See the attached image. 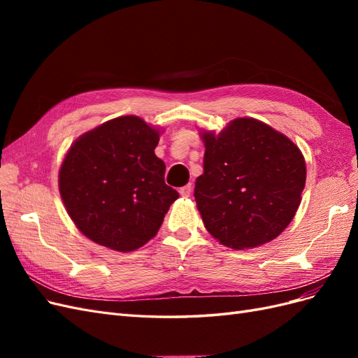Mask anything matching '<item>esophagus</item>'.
<instances>
[{
    "label": "esophagus",
    "instance_id": "34e87169",
    "mask_svg": "<svg viewBox=\"0 0 358 358\" xmlns=\"http://www.w3.org/2000/svg\"><path fill=\"white\" fill-rule=\"evenodd\" d=\"M191 191H192V187L188 183V185L182 187V188L179 189V194H180L182 197H189V196H191Z\"/></svg>",
    "mask_w": 358,
    "mask_h": 358
}]
</instances>
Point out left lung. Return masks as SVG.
Instances as JSON below:
<instances>
[{
    "mask_svg": "<svg viewBox=\"0 0 358 358\" xmlns=\"http://www.w3.org/2000/svg\"><path fill=\"white\" fill-rule=\"evenodd\" d=\"M203 175L194 197L206 230L234 249L264 245L294 218L306 164L291 140L254 117H237L220 134L201 133Z\"/></svg>",
    "mask_w": 358,
    "mask_h": 358,
    "instance_id": "obj_1",
    "label": "left lung"
}]
</instances>
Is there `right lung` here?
<instances>
[{"label":"right lung","instance_id":"add662e5","mask_svg":"<svg viewBox=\"0 0 358 358\" xmlns=\"http://www.w3.org/2000/svg\"><path fill=\"white\" fill-rule=\"evenodd\" d=\"M159 131L119 116L82 134L59 169V192L76 227L92 242L129 252L158 233L179 194L155 155Z\"/></svg>","mask_w":358,"mask_h":358}]
</instances>
